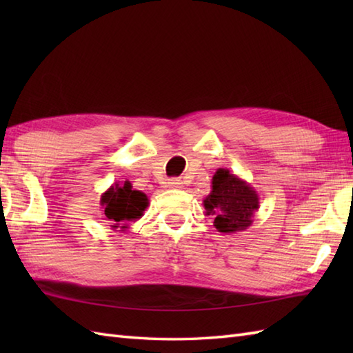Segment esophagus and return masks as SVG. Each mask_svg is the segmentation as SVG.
<instances>
[{
    "label": "esophagus",
    "instance_id": "obj_1",
    "mask_svg": "<svg viewBox=\"0 0 353 353\" xmlns=\"http://www.w3.org/2000/svg\"><path fill=\"white\" fill-rule=\"evenodd\" d=\"M182 181L181 179H170L168 181V188H172V190H176V188H182Z\"/></svg>",
    "mask_w": 353,
    "mask_h": 353
}]
</instances>
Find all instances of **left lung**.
Instances as JSON below:
<instances>
[{
  "label": "left lung",
  "mask_w": 353,
  "mask_h": 353,
  "mask_svg": "<svg viewBox=\"0 0 353 353\" xmlns=\"http://www.w3.org/2000/svg\"><path fill=\"white\" fill-rule=\"evenodd\" d=\"M211 192L203 200L205 214L214 215V226L221 234H236L249 229L259 209L256 190L228 168L215 171Z\"/></svg>",
  "instance_id": "8db88e82"
}]
</instances>
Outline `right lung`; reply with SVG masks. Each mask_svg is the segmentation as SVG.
<instances>
[{
    "mask_svg": "<svg viewBox=\"0 0 353 353\" xmlns=\"http://www.w3.org/2000/svg\"><path fill=\"white\" fill-rule=\"evenodd\" d=\"M103 212L112 229H129L132 221L139 220L148 208V197L142 191L133 190L129 181L114 183L100 197Z\"/></svg>",
    "mask_w": 353,
    "mask_h": 353,
    "instance_id": "add662e5",
    "label": "right lung"
}]
</instances>
